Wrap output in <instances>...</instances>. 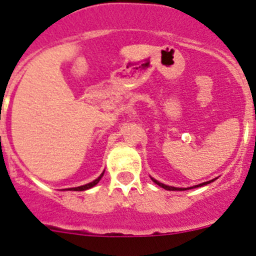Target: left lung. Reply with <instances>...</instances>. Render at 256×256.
Returning <instances> with one entry per match:
<instances>
[{"label":"left lung","mask_w":256,"mask_h":256,"mask_svg":"<svg viewBox=\"0 0 256 256\" xmlns=\"http://www.w3.org/2000/svg\"><path fill=\"white\" fill-rule=\"evenodd\" d=\"M151 180H154V182L156 183V184H158L160 187L164 188V190H192V188H198V187H202V186L209 184V183L214 182V180H216V178H214V180H207V182L200 183V184H197V186H193V187H188V188H178V187H172V186H167V184H164V183L158 182V180H154V178H152V177H151Z\"/></svg>","instance_id":"obj_1"}]
</instances>
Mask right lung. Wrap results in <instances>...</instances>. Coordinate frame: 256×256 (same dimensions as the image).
<instances>
[{"instance_id": "obj_1", "label": "right lung", "mask_w": 256, "mask_h": 256, "mask_svg": "<svg viewBox=\"0 0 256 256\" xmlns=\"http://www.w3.org/2000/svg\"><path fill=\"white\" fill-rule=\"evenodd\" d=\"M105 172V171H104ZM104 172H102V174H100L99 177L96 178V180H92V182H90V183H86V184H82V186H79V187H73V188H66V190H89V188H92V187H94V186H96L98 183H99V180H102V177L104 176Z\"/></svg>"}]
</instances>
